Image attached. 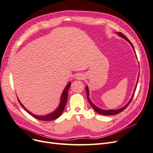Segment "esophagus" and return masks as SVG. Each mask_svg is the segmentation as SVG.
<instances>
[{"instance_id":"1","label":"esophagus","mask_w":153,"mask_h":153,"mask_svg":"<svg viewBox=\"0 0 153 153\" xmlns=\"http://www.w3.org/2000/svg\"><path fill=\"white\" fill-rule=\"evenodd\" d=\"M76 79H82L85 77H84L83 75L81 74H77L76 76Z\"/></svg>"}]
</instances>
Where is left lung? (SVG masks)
<instances>
[{"instance_id":"8db88e82","label":"left lung","mask_w":153,"mask_h":153,"mask_svg":"<svg viewBox=\"0 0 153 153\" xmlns=\"http://www.w3.org/2000/svg\"><path fill=\"white\" fill-rule=\"evenodd\" d=\"M116 33L117 34L118 36H120V37H122V38H123V39H125L126 41H128V42L130 44V45L131 46L132 48L134 49V52H135V56H136V58H137V55H136V53H135V51L134 47V46H133V44H131V42L129 41V39H128L125 36L123 35V34L121 33V32H116ZM138 80H139V77H138L137 82H138ZM137 83H136V86H135V90H134V93H133V95H132V96H131V98H130V100H129V102H128L125 106H123V107L120 108V109H118L105 110V109H100V108H99V107H98L97 106H96V105L94 104V103H93L91 101V100H90V91H89V89H88V86H86V87L85 88H86V94H87L88 100V102H89L90 104L91 105L93 109L96 112L98 113V114L103 115V116H113V115H116V114H119L120 112H122L123 110H125V109H126V108L128 107V105L130 104V103L131 102V100H132L133 96H134V92H135V89H136V87H137Z\"/></svg>"}]
</instances>
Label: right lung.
<instances>
[{
  "instance_id": "obj_1",
  "label": "right lung",
  "mask_w": 153,
  "mask_h": 153,
  "mask_svg": "<svg viewBox=\"0 0 153 153\" xmlns=\"http://www.w3.org/2000/svg\"><path fill=\"white\" fill-rule=\"evenodd\" d=\"M71 85V81H69L68 82L67 85H66L65 89L63 90L62 95H61V98H60V103H59V105L58 106V107L53 112L50 113V114H48L46 115H44V116H37L36 114H33L30 111H28L25 107L23 106V105L21 103V102L19 101V100H18V102L20 103V105H22V107H23V108H24V109L25 110L28 114H30L31 116H32L33 117L36 118V119L39 120H41V121H53L55 120L56 119H57L58 117H60L62 114L63 113V111L65 109V105L67 102V97H68V89Z\"/></svg>"
}]
</instances>
